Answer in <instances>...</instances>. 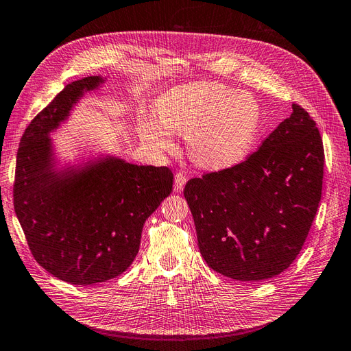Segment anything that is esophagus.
<instances>
[{
	"mask_svg": "<svg viewBox=\"0 0 351 351\" xmlns=\"http://www.w3.org/2000/svg\"><path fill=\"white\" fill-rule=\"evenodd\" d=\"M185 184H186V176H185V173H184V172H178V173L175 175V184H173L175 191L181 193L182 189H184V186H185Z\"/></svg>",
	"mask_w": 351,
	"mask_h": 351,
	"instance_id": "34e87169",
	"label": "esophagus"
}]
</instances>
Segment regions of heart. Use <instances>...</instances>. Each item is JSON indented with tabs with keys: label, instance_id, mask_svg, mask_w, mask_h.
<instances>
[{
	"label": "heart",
	"instance_id": "b5f03b06",
	"mask_svg": "<svg viewBox=\"0 0 351 351\" xmlns=\"http://www.w3.org/2000/svg\"><path fill=\"white\" fill-rule=\"evenodd\" d=\"M158 123L147 122L143 136L157 149L175 148L172 134L185 135L188 154L199 167L238 165L252 148L260 123L256 99L216 82L170 89L157 99Z\"/></svg>",
	"mask_w": 351,
	"mask_h": 351
}]
</instances>
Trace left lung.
I'll use <instances>...</instances> for the list:
<instances>
[{"label": "left lung", "mask_w": 351, "mask_h": 351, "mask_svg": "<svg viewBox=\"0 0 351 351\" xmlns=\"http://www.w3.org/2000/svg\"><path fill=\"white\" fill-rule=\"evenodd\" d=\"M324 162L316 122L294 103L291 116L244 162L189 179L184 195L206 263L245 282L288 269L316 216Z\"/></svg>", "instance_id": "8db88e82"}]
</instances>
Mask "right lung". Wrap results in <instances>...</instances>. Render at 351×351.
<instances>
[{"mask_svg": "<svg viewBox=\"0 0 351 351\" xmlns=\"http://www.w3.org/2000/svg\"><path fill=\"white\" fill-rule=\"evenodd\" d=\"M101 82L88 76L69 84L25 129L16 160L13 204L29 250L53 276L75 285L104 282L131 266L144 222L173 185L166 166L114 157L77 175L53 172L48 134Z\"/></svg>", "mask_w": 351, "mask_h": 351, "instance_id": "right-lung-1", "label": "right lung"}]
</instances>
